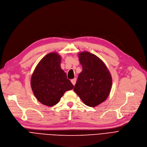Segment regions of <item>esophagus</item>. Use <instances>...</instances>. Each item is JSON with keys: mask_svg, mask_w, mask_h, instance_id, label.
Masks as SVG:
<instances>
[{"mask_svg": "<svg viewBox=\"0 0 147 147\" xmlns=\"http://www.w3.org/2000/svg\"><path fill=\"white\" fill-rule=\"evenodd\" d=\"M71 83L74 86L75 84V83H76V78H74V79L71 80Z\"/></svg>", "mask_w": 147, "mask_h": 147, "instance_id": "obj_1", "label": "esophagus"}]
</instances>
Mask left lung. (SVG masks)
Wrapping results in <instances>:
<instances>
[{"instance_id": "1", "label": "left lung", "mask_w": 147, "mask_h": 147, "mask_svg": "<svg viewBox=\"0 0 147 147\" xmlns=\"http://www.w3.org/2000/svg\"><path fill=\"white\" fill-rule=\"evenodd\" d=\"M83 70L79 74L74 92L89 107H96L108 98L112 77L107 66L98 57L89 52L78 54Z\"/></svg>"}]
</instances>
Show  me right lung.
Returning <instances> with one entry per match:
<instances>
[{"mask_svg":"<svg viewBox=\"0 0 147 147\" xmlns=\"http://www.w3.org/2000/svg\"><path fill=\"white\" fill-rule=\"evenodd\" d=\"M61 57L57 52L49 53L39 61L31 76L34 95L46 106L57 104L64 93L74 87L61 68Z\"/></svg>","mask_w":147,"mask_h":147,"instance_id":"1","label":"right lung"}]
</instances>
